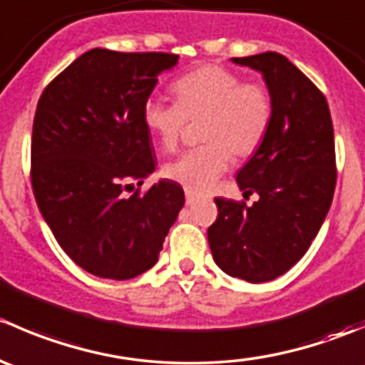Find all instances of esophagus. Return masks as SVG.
Segmentation results:
<instances>
[{
	"instance_id": "esophagus-1",
	"label": "esophagus",
	"mask_w": 365,
	"mask_h": 365,
	"mask_svg": "<svg viewBox=\"0 0 365 365\" xmlns=\"http://www.w3.org/2000/svg\"><path fill=\"white\" fill-rule=\"evenodd\" d=\"M197 201V196L194 192H190V190H185V203L187 205H194Z\"/></svg>"
}]
</instances>
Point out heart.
Returning <instances> with one entry per match:
<instances>
[{
    "label": "heart",
    "mask_w": 365,
    "mask_h": 365,
    "mask_svg": "<svg viewBox=\"0 0 365 365\" xmlns=\"http://www.w3.org/2000/svg\"><path fill=\"white\" fill-rule=\"evenodd\" d=\"M171 91L176 102L146 98L143 121L164 152H175L187 121L201 118L197 138L203 145L169 162L164 175L190 192H205L226 173L233 155L247 159L263 145L274 118L272 91L222 65L190 70Z\"/></svg>",
    "instance_id": "obj_1"
}]
</instances>
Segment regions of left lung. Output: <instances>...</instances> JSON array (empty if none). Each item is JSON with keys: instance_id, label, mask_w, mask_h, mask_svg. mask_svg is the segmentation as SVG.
<instances>
[{"instance_id": "left-lung-1", "label": "left lung", "mask_w": 365, "mask_h": 365, "mask_svg": "<svg viewBox=\"0 0 365 365\" xmlns=\"http://www.w3.org/2000/svg\"><path fill=\"white\" fill-rule=\"evenodd\" d=\"M259 70L274 98L270 130L238 171L245 201L217 197L208 227L215 263L231 277L267 282L288 272L318 235L336 190V145L327 98L279 53L233 58Z\"/></svg>"}]
</instances>
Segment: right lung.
Returning a JSON list of instances; mask_svg holds the SVG:
<instances>
[{
    "label": "right lung",
    "instance_id": "1",
    "mask_svg": "<svg viewBox=\"0 0 365 365\" xmlns=\"http://www.w3.org/2000/svg\"><path fill=\"white\" fill-rule=\"evenodd\" d=\"M178 54H81L46 86L31 134V187L40 213L73 263L125 281L157 263L169 227L185 203L183 189L160 180L143 104L157 76Z\"/></svg>",
    "mask_w": 365,
    "mask_h": 365
}]
</instances>
